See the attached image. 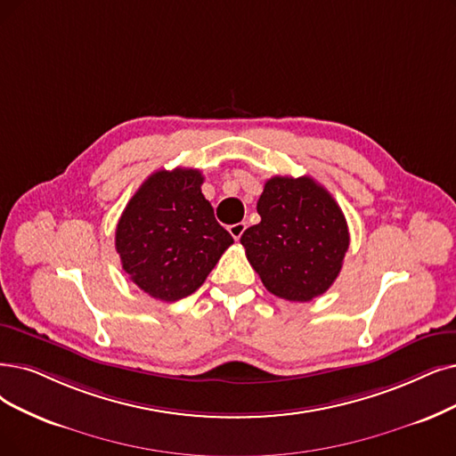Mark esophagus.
Returning a JSON list of instances; mask_svg holds the SVG:
<instances>
[{"mask_svg": "<svg viewBox=\"0 0 456 456\" xmlns=\"http://www.w3.org/2000/svg\"><path fill=\"white\" fill-rule=\"evenodd\" d=\"M245 228H247V224L245 223H238V224H232V226H228V232L232 233V238L238 241L241 235H243V232H245Z\"/></svg>", "mask_w": 456, "mask_h": 456, "instance_id": "obj_1", "label": "esophagus"}]
</instances>
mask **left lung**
<instances>
[{"mask_svg":"<svg viewBox=\"0 0 456 456\" xmlns=\"http://www.w3.org/2000/svg\"><path fill=\"white\" fill-rule=\"evenodd\" d=\"M256 209L262 221L245 230L241 245L267 291L299 303L325 294L350 245L335 198L313 177L275 175Z\"/></svg>","mask_w":456,"mask_h":456,"instance_id":"left-lung-1","label":"left lung"}]
</instances>
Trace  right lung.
<instances>
[{"label":"right lung","mask_w":456,"mask_h":456,"mask_svg":"<svg viewBox=\"0 0 456 456\" xmlns=\"http://www.w3.org/2000/svg\"><path fill=\"white\" fill-rule=\"evenodd\" d=\"M194 168L159 170L129 200L116 228V250L129 279L159 301L183 299L204 284L233 243L202 194Z\"/></svg>","instance_id":"1"}]
</instances>
